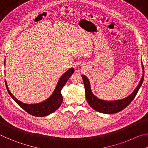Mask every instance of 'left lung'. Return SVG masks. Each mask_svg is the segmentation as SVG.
Wrapping results in <instances>:
<instances>
[{
  "mask_svg": "<svg viewBox=\"0 0 148 148\" xmlns=\"http://www.w3.org/2000/svg\"><path fill=\"white\" fill-rule=\"evenodd\" d=\"M142 76L140 79L138 85L136 88L135 89L132 93L127 97L126 98L116 100V101H104V100L100 99L98 97L95 96L92 93V90L91 88V84L89 79L87 78V76L85 75H82V78H83L84 86H85V91H86V97L87 101L88 102L92 108L96 110V111L101 112L103 114H115L117 112H119L121 110L125 108L131 102L133 101L135 96H136L139 89L141 87L142 82L144 80V66L142 62Z\"/></svg>",
  "mask_w": 148,
  "mask_h": 148,
  "instance_id": "1",
  "label": "left lung"
}]
</instances>
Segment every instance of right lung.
<instances>
[{
  "label": "right lung",
  "instance_id": "right-lung-1",
  "mask_svg": "<svg viewBox=\"0 0 148 148\" xmlns=\"http://www.w3.org/2000/svg\"><path fill=\"white\" fill-rule=\"evenodd\" d=\"M74 68L70 69L66 72H65L59 78L54 91L51 96L45 101L36 104H26L19 101L10 91L6 80H5V84H6L7 91H8L9 95L22 109H23L25 111H26L27 113L32 115V116L36 117H44L53 113L61 106L62 102V96L61 92V89L66 84L69 77L74 73Z\"/></svg>",
  "mask_w": 148,
  "mask_h": 148
}]
</instances>
